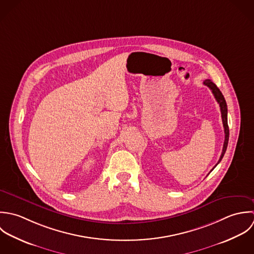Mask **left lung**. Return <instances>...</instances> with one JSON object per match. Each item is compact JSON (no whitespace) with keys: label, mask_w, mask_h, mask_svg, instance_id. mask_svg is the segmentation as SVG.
<instances>
[{"label":"left lung","mask_w":254,"mask_h":254,"mask_svg":"<svg viewBox=\"0 0 254 254\" xmlns=\"http://www.w3.org/2000/svg\"><path fill=\"white\" fill-rule=\"evenodd\" d=\"M203 84H205L206 86H208L211 90H212V93L216 99V101L219 103V106H220V110H221V115H222V121H223V127H224V131H225V141H224V145H223V150H222V154L220 156V159L218 161V163L215 165V167L221 162L222 158L224 157V154L227 150V147H228V142H229V126H228V108H227V103L226 100L222 94V92L220 91V89L216 86L215 83H213L210 79H206L204 80ZM214 167V168H215ZM214 168L211 170L213 171Z\"/></svg>","instance_id":"1"}]
</instances>
